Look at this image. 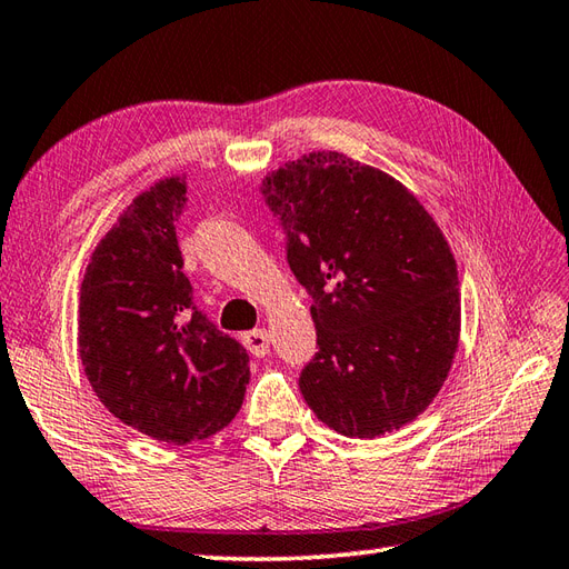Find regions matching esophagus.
<instances>
[{"instance_id":"34e87169","label":"esophagus","mask_w":569,"mask_h":569,"mask_svg":"<svg viewBox=\"0 0 569 569\" xmlns=\"http://www.w3.org/2000/svg\"><path fill=\"white\" fill-rule=\"evenodd\" d=\"M241 342H243V348H247L251 355H256V358H263V355H269V348H271L269 332L261 330V328L243 332Z\"/></svg>"}]
</instances>
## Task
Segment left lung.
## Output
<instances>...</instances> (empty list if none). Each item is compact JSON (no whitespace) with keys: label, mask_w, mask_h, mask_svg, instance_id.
<instances>
[{"label":"left lung","mask_w":569,"mask_h":569,"mask_svg":"<svg viewBox=\"0 0 569 569\" xmlns=\"http://www.w3.org/2000/svg\"><path fill=\"white\" fill-rule=\"evenodd\" d=\"M263 197L313 298L318 352L300 372L308 407L350 439L399 431L433 402L459 350L447 237L402 182L336 150L269 172Z\"/></svg>","instance_id":"8db88e82"}]
</instances>
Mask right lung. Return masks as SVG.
Here are the masks:
<instances>
[{
  "instance_id": "right-lung-1",
  "label": "right lung",
  "mask_w": 569,
  "mask_h": 569,
  "mask_svg": "<svg viewBox=\"0 0 569 569\" xmlns=\"http://www.w3.org/2000/svg\"><path fill=\"white\" fill-rule=\"evenodd\" d=\"M184 177L140 192L98 241L78 306V355L96 397L122 425L184 447L241 409L249 355L199 313L174 219Z\"/></svg>"
}]
</instances>
